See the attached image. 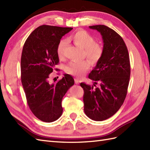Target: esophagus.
Returning a JSON list of instances; mask_svg holds the SVG:
<instances>
[{"label":"esophagus","mask_w":150,"mask_h":150,"mask_svg":"<svg viewBox=\"0 0 150 150\" xmlns=\"http://www.w3.org/2000/svg\"><path fill=\"white\" fill-rule=\"evenodd\" d=\"M75 83H76V84H79V81L78 79H75Z\"/></svg>","instance_id":"obj_1"}]
</instances>
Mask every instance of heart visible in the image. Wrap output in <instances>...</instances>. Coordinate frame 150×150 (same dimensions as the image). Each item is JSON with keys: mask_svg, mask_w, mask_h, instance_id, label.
Instances as JSON below:
<instances>
[{"mask_svg": "<svg viewBox=\"0 0 150 150\" xmlns=\"http://www.w3.org/2000/svg\"><path fill=\"white\" fill-rule=\"evenodd\" d=\"M69 40L83 48V56L88 58L92 63H96L102 57L103 53V46L95 42L94 37L86 30H76L69 37ZM67 44V41L64 39H62L59 41L57 46V53L59 57H62L64 55ZM89 62L87 60L72 61L66 68V71L69 75L81 78L89 68Z\"/></svg>", "mask_w": 150, "mask_h": 150, "instance_id": "1", "label": "heart"}]
</instances>
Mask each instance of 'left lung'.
I'll list each match as a JSON object with an SVG mask.
<instances>
[{
    "label": "left lung",
    "instance_id": "8db88e82",
    "mask_svg": "<svg viewBox=\"0 0 150 150\" xmlns=\"http://www.w3.org/2000/svg\"><path fill=\"white\" fill-rule=\"evenodd\" d=\"M89 27L102 36L103 53L88 76L93 85L81 83V86L85 114L100 121L112 116L123 105L130 76V58L123 38L116 31L104 25Z\"/></svg>",
    "mask_w": 150,
    "mask_h": 150
}]
</instances>
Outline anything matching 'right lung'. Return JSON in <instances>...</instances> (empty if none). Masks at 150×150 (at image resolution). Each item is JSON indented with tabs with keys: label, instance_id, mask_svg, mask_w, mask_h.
<instances>
[{
	"label": "right lung",
	"instance_id": "right-lung-1",
	"mask_svg": "<svg viewBox=\"0 0 150 150\" xmlns=\"http://www.w3.org/2000/svg\"><path fill=\"white\" fill-rule=\"evenodd\" d=\"M71 27L43 25L34 30L24 43L21 57V81L30 110L44 122L57 120L62 113V99L74 84L72 76L64 74L50 83V74L59 63L57 46Z\"/></svg>",
	"mask_w": 150,
	"mask_h": 150
}]
</instances>
